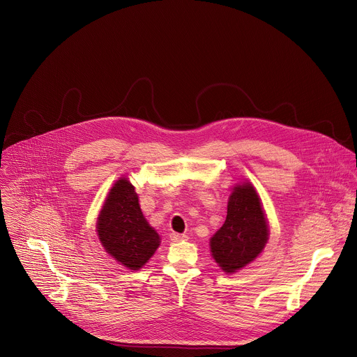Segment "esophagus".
<instances>
[{
	"mask_svg": "<svg viewBox=\"0 0 357 357\" xmlns=\"http://www.w3.org/2000/svg\"><path fill=\"white\" fill-rule=\"evenodd\" d=\"M170 239L173 242H181V241H185L187 239V235H181V234H172L170 235Z\"/></svg>",
	"mask_w": 357,
	"mask_h": 357,
	"instance_id": "obj_1",
	"label": "esophagus"
}]
</instances>
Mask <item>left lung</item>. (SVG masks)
Listing matches in <instances>:
<instances>
[{"mask_svg": "<svg viewBox=\"0 0 357 357\" xmlns=\"http://www.w3.org/2000/svg\"><path fill=\"white\" fill-rule=\"evenodd\" d=\"M268 239V228L260 199L252 184L234 188L227 220L211 238L213 259L225 273H235L253 261Z\"/></svg>", "mask_w": 357, "mask_h": 357, "instance_id": "8db88e82", "label": "left lung"}]
</instances>
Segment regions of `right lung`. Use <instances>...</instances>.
<instances>
[{
	"label": "right lung",
	"mask_w": 357,
	"mask_h": 357,
	"mask_svg": "<svg viewBox=\"0 0 357 357\" xmlns=\"http://www.w3.org/2000/svg\"><path fill=\"white\" fill-rule=\"evenodd\" d=\"M105 250L130 270L144 266L159 248L160 238L140 211L135 187L118 180L111 188L97 222Z\"/></svg>",
	"instance_id": "right-lung-1"
}]
</instances>
